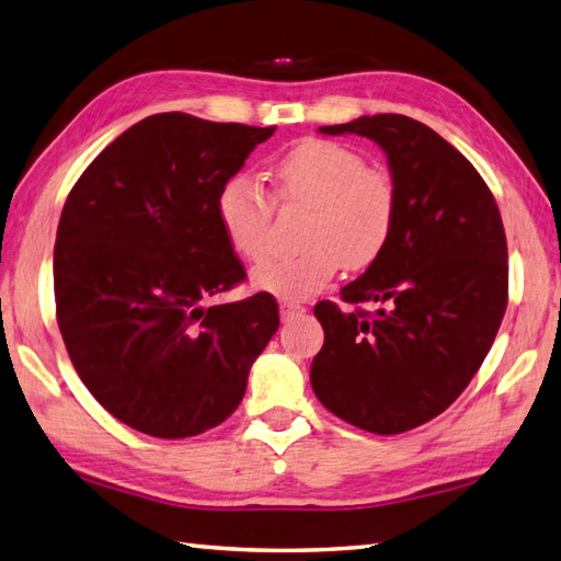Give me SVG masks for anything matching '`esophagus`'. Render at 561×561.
Returning <instances> with one entry per match:
<instances>
[{
  "mask_svg": "<svg viewBox=\"0 0 561 561\" xmlns=\"http://www.w3.org/2000/svg\"><path fill=\"white\" fill-rule=\"evenodd\" d=\"M305 314V307L300 302H290V300H283L280 302V319L283 322H293L295 317Z\"/></svg>",
  "mask_w": 561,
  "mask_h": 561,
  "instance_id": "1",
  "label": "esophagus"
}]
</instances>
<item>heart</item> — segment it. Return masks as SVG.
Segmentation results:
<instances>
[{
  "label": "heart",
  "mask_w": 561,
  "mask_h": 561,
  "mask_svg": "<svg viewBox=\"0 0 561 561\" xmlns=\"http://www.w3.org/2000/svg\"><path fill=\"white\" fill-rule=\"evenodd\" d=\"M283 205H305V249L254 271V285L280 300L322 293L344 268H363L382 254L397 217V188L385 169L365 167L346 145L302 140L271 167ZM217 220L232 251L261 264L273 249V205L254 181L234 176L217 196Z\"/></svg>",
  "instance_id": "heart-1"
}]
</instances>
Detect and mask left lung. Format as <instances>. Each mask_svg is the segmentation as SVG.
I'll return each instance as SVG.
<instances>
[{
  "label": "left lung",
  "mask_w": 561,
  "mask_h": 561,
  "mask_svg": "<svg viewBox=\"0 0 561 561\" xmlns=\"http://www.w3.org/2000/svg\"><path fill=\"white\" fill-rule=\"evenodd\" d=\"M319 133L382 147L397 217L382 254L341 290L375 314L317 302L324 346L310 382L331 414L392 436L448 409L494 344L508 302L504 222L477 169L424 123L377 113Z\"/></svg>",
  "instance_id": "obj_1"
}]
</instances>
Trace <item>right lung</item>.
Masks as SVG:
<instances>
[{"label": "right lung", "mask_w": 561, "mask_h": 561, "mask_svg": "<svg viewBox=\"0 0 561 561\" xmlns=\"http://www.w3.org/2000/svg\"><path fill=\"white\" fill-rule=\"evenodd\" d=\"M276 133L157 113L116 137L57 225V327L108 414L147 436L191 438L232 414L278 331L268 293L203 307L247 278L217 196Z\"/></svg>", "instance_id": "obj_1"}]
</instances>
